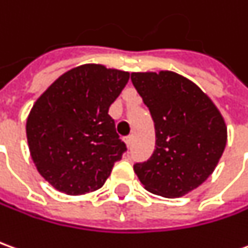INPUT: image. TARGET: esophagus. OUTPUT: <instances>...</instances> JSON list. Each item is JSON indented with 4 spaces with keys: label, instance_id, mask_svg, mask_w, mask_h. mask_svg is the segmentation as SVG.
<instances>
[{
    "label": "esophagus",
    "instance_id": "esophagus-1",
    "mask_svg": "<svg viewBox=\"0 0 248 248\" xmlns=\"http://www.w3.org/2000/svg\"><path fill=\"white\" fill-rule=\"evenodd\" d=\"M126 145H127V148H131V145H133V136H129V137H126Z\"/></svg>",
    "mask_w": 248,
    "mask_h": 248
}]
</instances>
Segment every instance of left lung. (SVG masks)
Instances as JSON below:
<instances>
[{
  "instance_id": "left-lung-1",
  "label": "left lung",
  "mask_w": 248,
  "mask_h": 248,
  "mask_svg": "<svg viewBox=\"0 0 248 248\" xmlns=\"http://www.w3.org/2000/svg\"><path fill=\"white\" fill-rule=\"evenodd\" d=\"M131 82L148 106L155 129L150 158L134 164L143 186L164 197H180L212 174L227 143L219 110L195 83L161 71L134 72Z\"/></svg>"
}]
</instances>
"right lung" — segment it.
<instances>
[{
	"label": "right lung",
	"mask_w": 248,
	"mask_h": 248,
	"mask_svg": "<svg viewBox=\"0 0 248 248\" xmlns=\"http://www.w3.org/2000/svg\"><path fill=\"white\" fill-rule=\"evenodd\" d=\"M130 74L86 64L65 72L32 107L27 121L31 155L39 173L60 192L99 189L127 150L108 108Z\"/></svg>",
	"instance_id": "obj_1"
}]
</instances>
